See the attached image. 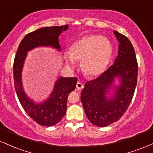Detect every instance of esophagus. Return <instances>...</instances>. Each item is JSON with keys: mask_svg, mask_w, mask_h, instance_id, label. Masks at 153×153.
I'll use <instances>...</instances> for the list:
<instances>
[{"mask_svg": "<svg viewBox=\"0 0 153 153\" xmlns=\"http://www.w3.org/2000/svg\"><path fill=\"white\" fill-rule=\"evenodd\" d=\"M83 84L82 83V82H77V84H76V88L78 89V91H80V90H82V88H83Z\"/></svg>", "mask_w": 153, "mask_h": 153, "instance_id": "obj_1", "label": "esophagus"}]
</instances>
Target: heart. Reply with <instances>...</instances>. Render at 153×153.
Here are the masks:
<instances>
[{
  "instance_id": "obj_1",
  "label": "heart",
  "mask_w": 153,
  "mask_h": 153,
  "mask_svg": "<svg viewBox=\"0 0 153 153\" xmlns=\"http://www.w3.org/2000/svg\"><path fill=\"white\" fill-rule=\"evenodd\" d=\"M112 54L113 47L108 39L100 35H89L73 43L70 48V53H65L64 57L72 68L76 66V61L81 60L82 73L94 78L104 72Z\"/></svg>"
}]
</instances>
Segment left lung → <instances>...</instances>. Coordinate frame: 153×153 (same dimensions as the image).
<instances>
[{
  "instance_id": "left-lung-1",
  "label": "left lung",
  "mask_w": 153,
  "mask_h": 153,
  "mask_svg": "<svg viewBox=\"0 0 153 153\" xmlns=\"http://www.w3.org/2000/svg\"><path fill=\"white\" fill-rule=\"evenodd\" d=\"M114 34L119 44L114 63L99 78L88 81L80 96L88 120L99 127H107L122 117L130 104L137 82L134 47L127 36L117 31Z\"/></svg>"
}]
</instances>
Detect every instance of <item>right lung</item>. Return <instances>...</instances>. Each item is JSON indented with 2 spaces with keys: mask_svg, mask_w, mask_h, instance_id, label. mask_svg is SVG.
<instances>
[{
  "mask_svg": "<svg viewBox=\"0 0 153 153\" xmlns=\"http://www.w3.org/2000/svg\"><path fill=\"white\" fill-rule=\"evenodd\" d=\"M68 27L69 25L43 27L26 34L21 42L16 54L13 78L17 96L28 115L42 126H53L62 120L66 113L68 96L75 90L78 79L74 77H58L47 99L36 103L27 96L23 87L22 71L24 62L27 52L36 47H52L60 52L59 36Z\"/></svg>",
  "mask_w": 153,
  "mask_h": 153,
  "instance_id": "add662e5",
  "label": "right lung"
}]
</instances>
